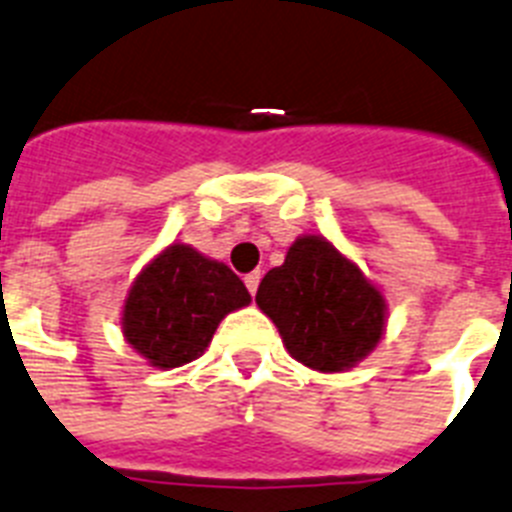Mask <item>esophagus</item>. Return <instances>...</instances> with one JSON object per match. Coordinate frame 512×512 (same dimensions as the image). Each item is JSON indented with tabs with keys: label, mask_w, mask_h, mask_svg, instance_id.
Here are the masks:
<instances>
[{
	"label": "esophagus",
	"mask_w": 512,
	"mask_h": 512,
	"mask_svg": "<svg viewBox=\"0 0 512 512\" xmlns=\"http://www.w3.org/2000/svg\"><path fill=\"white\" fill-rule=\"evenodd\" d=\"M244 283H247V291H250L252 296H255L257 286H260V273H257V270H255V273H250V275H247V278H244Z\"/></svg>",
	"instance_id": "34e87169"
}]
</instances>
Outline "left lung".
Masks as SVG:
<instances>
[{
	"mask_svg": "<svg viewBox=\"0 0 512 512\" xmlns=\"http://www.w3.org/2000/svg\"><path fill=\"white\" fill-rule=\"evenodd\" d=\"M255 301L291 358L319 373L358 366L384 337L389 314L381 288L322 234L296 237Z\"/></svg>",
	"mask_w": 512,
	"mask_h": 512,
	"instance_id": "8db88e82",
	"label": "left lung"
}]
</instances>
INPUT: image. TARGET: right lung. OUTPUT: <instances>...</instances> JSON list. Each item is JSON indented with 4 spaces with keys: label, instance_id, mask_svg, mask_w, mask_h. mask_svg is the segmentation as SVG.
<instances>
[{
    "label": "right lung",
    "instance_id": "right-lung-1",
    "mask_svg": "<svg viewBox=\"0 0 512 512\" xmlns=\"http://www.w3.org/2000/svg\"><path fill=\"white\" fill-rule=\"evenodd\" d=\"M250 301L229 265L172 242L133 278L121 330L149 366L170 371L203 355L221 319Z\"/></svg>",
    "mask_w": 512,
    "mask_h": 512
}]
</instances>
